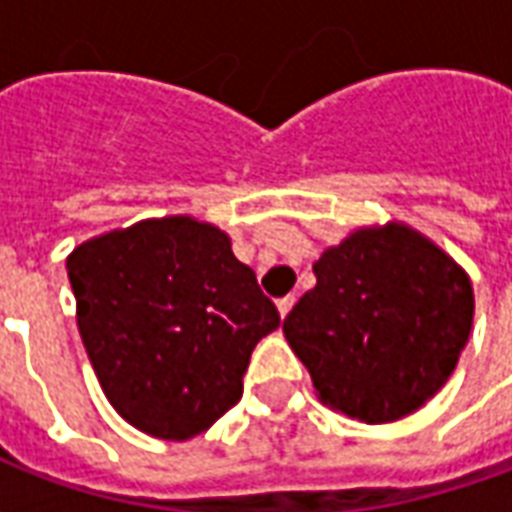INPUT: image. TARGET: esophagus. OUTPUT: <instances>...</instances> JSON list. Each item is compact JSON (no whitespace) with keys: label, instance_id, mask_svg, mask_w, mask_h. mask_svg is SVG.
<instances>
[{"label":"esophagus","instance_id":"34e87169","mask_svg":"<svg viewBox=\"0 0 512 512\" xmlns=\"http://www.w3.org/2000/svg\"><path fill=\"white\" fill-rule=\"evenodd\" d=\"M293 296H285V299H279L277 301V310H279V318H285V315H288L290 312V307H293Z\"/></svg>","mask_w":512,"mask_h":512}]
</instances>
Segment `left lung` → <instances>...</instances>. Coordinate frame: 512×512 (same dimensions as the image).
<instances>
[{
  "mask_svg": "<svg viewBox=\"0 0 512 512\" xmlns=\"http://www.w3.org/2000/svg\"><path fill=\"white\" fill-rule=\"evenodd\" d=\"M312 271L282 332L321 403L367 425L425 406L469 343V274L403 222L359 227Z\"/></svg>",
  "mask_w": 512,
  "mask_h": 512,
  "instance_id": "obj_1",
  "label": "left lung"
}]
</instances>
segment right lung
Masks as SVG:
<instances>
[{
  "mask_svg": "<svg viewBox=\"0 0 512 512\" xmlns=\"http://www.w3.org/2000/svg\"><path fill=\"white\" fill-rule=\"evenodd\" d=\"M65 266L106 400L156 439H194L230 411L255 345L279 326L230 235L194 216L95 235Z\"/></svg>",
  "mask_w": 512,
  "mask_h": 512,
  "instance_id": "add662e5",
  "label": "right lung"
}]
</instances>
